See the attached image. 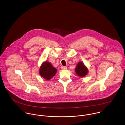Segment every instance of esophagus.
I'll list each match as a JSON object with an SVG mask.
<instances>
[{"instance_id":"obj_1","label":"esophagus","mask_w":125,"mask_h":125,"mask_svg":"<svg viewBox=\"0 0 125 125\" xmlns=\"http://www.w3.org/2000/svg\"><path fill=\"white\" fill-rule=\"evenodd\" d=\"M61 68L62 70H66V69H67V67H65V66H62V67H61Z\"/></svg>"}]
</instances>
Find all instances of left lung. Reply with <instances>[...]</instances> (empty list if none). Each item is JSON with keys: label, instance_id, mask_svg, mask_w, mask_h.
<instances>
[{"label": "left lung", "instance_id": "1", "mask_svg": "<svg viewBox=\"0 0 125 125\" xmlns=\"http://www.w3.org/2000/svg\"><path fill=\"white\" fill-rule=\"evenodd\" d=\"M75 71L77 75L80 77H84L86 76L88 73V70L82 62H79L75 68Z\"/></svg>", "mask_w": 125, "mask_h": 125}]
</instances>
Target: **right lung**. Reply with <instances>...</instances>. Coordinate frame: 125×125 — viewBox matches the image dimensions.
<instances>
[{
    "label": "right lung",
    "instance_id": "obj_1",
    "mask_svg": "<svg viewBox=\"0 0 125 125\" xmlns=\"http://www.w3.org/2000/svg\"><path fill=\"white\" fill-rule=\"evenodd\" d=\"M57 72L56 69L47 61H45L41 65L39 69V74L46 80H50L55 75Z\"/></svg>",
    "mask_w": 125,
    "mask_h": 125
}]
</instances>
